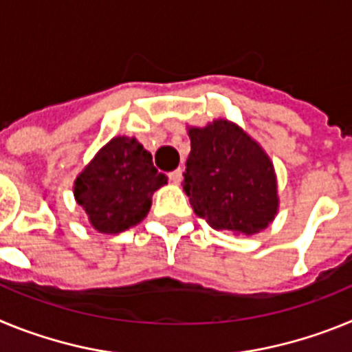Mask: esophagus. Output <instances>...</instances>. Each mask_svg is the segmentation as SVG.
Instances as JSON below:
<instances>
[{
    "label": "esophagus",
    "instance_id": "esophagus-1",
    "mask_svg": "<svg viewBox=\"0 0 352 352\" xmlns=\"http://www.w3.org/2000/svg\"><path fill=\"white\" fill-rule=\"evenodd\" d=\"M182 178H183V170L182 169H176V170H173V173H169V179L173 183H179V182H182Z\"/></svg>",
    "mask_w": 352,
    "mask_h": 352
}]
</instances>
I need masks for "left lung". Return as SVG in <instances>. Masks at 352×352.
<instances>
[{"label":"left lung","instance_id":"left-lung-1","mask_svg":"<svg viewBox=\"0 0 352 352\" xmlns=\"http://www.w3.org/2000/svg\"><path fill=\"white\" fill-rule=\"evenodd\" d=\"M190 155L183 190L194 213L217 231L250 236L278 210L276 176L270 157L250 135L227 120L190 126Z\"/></svg>","mask_w":352,"mask_h":352}]
</instances>
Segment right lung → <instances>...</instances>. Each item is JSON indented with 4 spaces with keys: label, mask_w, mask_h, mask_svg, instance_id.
<instances>
[{
    "label": "right lung",
    "mask_w": 352,
    "mask_h": 352,
    "mask_svg": "<svg viewBox=\"0 0 352 352\" xmlns=\"http://www.w3.org/2000/svg\"><path fill=\"white\" fill-rule=\"evenodd\" d=\"M166 183L167 176L155 169L141 142L120 135L84 167L74 183V195L96 231L116 234L144 219L151 195Z\"/></svg>",
    "instance_id": "1"
}]
</instances>
